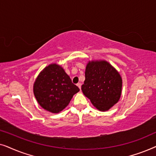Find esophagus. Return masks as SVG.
Wrapping results in <instances>:
<instances>
[{
  "instance_id": "esophagus-1",
  "label": "esophagus",
  "mask_w": 156,
  "mask_h": 156,
  "mask_svg": "<svg viewBox=\"0 0 156 156\" xmlns=\"http://www.w3.org/2000/svg\"><path fill=\"white\" fill-rule=\"evenodd\" d=\"M76 86L80 88V89H81V83H77V84H76Z\"/></svg>"
}]
</instances>
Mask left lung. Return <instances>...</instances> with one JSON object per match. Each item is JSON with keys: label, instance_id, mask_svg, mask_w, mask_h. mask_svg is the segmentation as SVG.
Here are the masks:
<instances>
[{"label": "left lung", "instance_id": "1", "mask_svg": "<svg viewBox=\"0 0 156 156\" xmlns=\"http://www.w3.org/2000/svg\"><path fill=\"white\" fill-rule=\"evenodd\" d=\"M121 88L120 74L109 63L92 61L87 64L82 90L96 108L102 112L109 109L120 99Z\"/></svg>", "mask_w": 156, "mask_h": 156}]
</instances>
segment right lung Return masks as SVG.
<instances>
[{
  "mask_svg": "<svg viewBox=\"0 0 156 156\" xmlns=\"http://www.w3.org/2000/svg\"><path fill=\"white\" fill-rule=\"evenodd\" d=\"M80 91L60 66L52 64L40 72L33 87L35 97L44 109L59 113Z\"/></svg>",
  "mask_w": 156,
  "mask_h": 156,
  "instance_id": "right-lung-1",
  "label": "right lung"
}]
</instances>
